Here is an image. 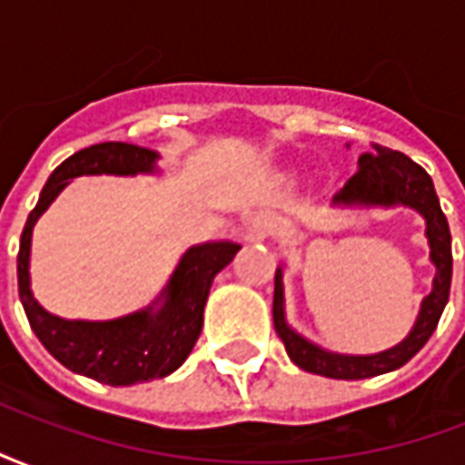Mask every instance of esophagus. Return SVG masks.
<instances>
[{
	"label": "esophagus",
	"instance_id": "obj_1",
	"mask_svg": "<svg viewBox=\"0 0 465 465\" xmlns=\"http://www.w3.org/2000/svg\"><path fill=\"white\" fill-rule=\"evenodd\" d=\"M272 226H273L272 216H266V213L253 216L252 223H249V239H252V242H262V239H266V236H269Z\"/></svg>",
	"mask_w": 465,
	"mask_h": 465
}]
</instances>
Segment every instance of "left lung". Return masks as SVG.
I'll use <instances>...</instances> for the list:
<instances>
[{
    "label": "left lung",
    "mask_w": 465,
    "mask_h": 465,
    "mask_svg": "<svg viewBox=\"0 0 465 465\" xmlns=\"http://www.w3.org/2000/svg\"><path fill=\"white\" fill-rule=\"evenodd\" d=\"M333 206H409L426 219V239L430 246V262L436 266L433 289L420 302L419 319L411 333L393 349L369 353V356H351V353H333L316 346L302 333H296L286 323L283 312V269H276L273 279V329L286 346L289 359L299 369L309 373H319L326 379L359 381L389 373L409 363L430 333L436 331L439 319L450 292V273H453V256H450V232L449 222L440 212L439 196L433 182L423 166L411 162L406 153L393 152L386 146L373 143V152L361 153L359 172L343 183V189L333 196Z\"/></svg>",
    "instance_id": "1"
}]
</instances>
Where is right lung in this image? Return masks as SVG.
I'll return each instance as SVG.
<instances>
[{"label": "right lung", "instance_id": "add662e5", "mask_svg": "<svg viewBox=\"0 0 465 465\" xmlns=\"http://www.w3.org/2000/svg\"><path fill=\"white\" fill-rule=\"evenodd\" d=\"M156 159L159 153L152 149L124 142L94 143L89 149L72 153L66 162L56 166L45 183L19 242V299L32 331L66 369L109 386H132L163 379L182 366L202 333L203 306L209 299L213 276L232 263L242 246L233 242L196 243L186 249L169 283L146 309L112 322H69L46 312L32 293V232L39 216L49 209V203L76 176L153 173Z\"/></svg>", "mask_w": 465, "mask_h": 465}]
</instances>
